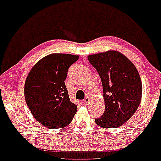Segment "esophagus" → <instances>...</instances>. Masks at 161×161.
<instances>
[{
	"mask_svg": "<svg viewBox=\"0 0 161 161\" xmlns=\"http://www.w3.org/2000/svg\"><path fill=\"white\" fill-rule=\"evenodd\" d=\"M89 102H90V99H89V97H85V99L82 101V103H83L84 105H87Z\"/></svg>",
	"mask_w": 161,
	"mask_h": 161,
	"instance_id": "esophagus-1",
	"label": "esophagus"
}]
</instances>
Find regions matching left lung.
<instances>
[{
    "instance_id": "8db88e82",
    "label": "left lung",
    "mask_w": 161,
    "mask_h": 161,
    "mask_svg": "<svg viewBox=\"0 0 161 161\" xmlns=\"http://www.w3.org/2000/svg\"><path fill=\"white\" fill-rule=\"evenodd\" d=\"M97 71L103 87L105 111L95 119L98 126L116 128L136 113L141 101L142 82L136 66L116 51L88 55Z\"/></svg>"
}]
</instances>
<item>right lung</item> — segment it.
I'll use <instances>...</instances> for the list:
<instances>
[{
    "label": "right lung",
    "mask_w": 161,
    "mask_h": 161,
    "mask_svg": "<svg viewBox=\"0 0 161 161\" xmlns=\"http://www.w3.org/2000/svg\"><path fill=\"white\" fill-rule=\"evenodd\" d=\"M78 59L71 54H51L38 61L26 77L25 102L35 119L47 128L68 126L76 113L64 80L69 67Z\"/></svg>",
    "instance_id": "obj_1"
}]
</instances>
